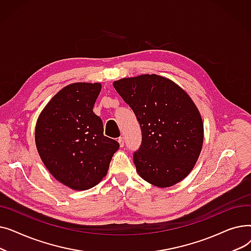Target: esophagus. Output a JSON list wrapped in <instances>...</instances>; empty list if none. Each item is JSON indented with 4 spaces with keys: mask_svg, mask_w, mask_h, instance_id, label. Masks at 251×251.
Segmentation results:
<instances>
[{
    "mask_svg": "<svg viewBox=\"0 0 251 251\" xmlns=\"http://www.w3.org/2000/svg\"><path fill=\"white\" fill-rule=\"evenodd\" d=\"M118 142H119V144H120V147H121V148H123V147H124V144H125L124 137H119V138H118Z\"/></svg>",
    "mask_w": 251,
    "mask_h": 251,
    "instance_id": "obj_1",
    "label": "esophagus"
}]
</instances>
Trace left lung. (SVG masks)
I'll use <instances>...</instances> for the list:
<instances>
[{
    "instance_id": "obj_1",
    "label": "left lung",
    "mask_w": 251,
    "mask_h": 251,
    "mask_svg": "<svg viewBox=\"0 0 251 251\" xmlns=\"http://www.w3.org/2000/svg\"><path fill=\"white\" fill-rule=\"evenodd\" d=\"M113 85L140 124L141 146L133 154L138 175L161 188L187 177L203 143L202 119L187 92L156 74L122 78Z\"/></svg>"
}]
</instances>
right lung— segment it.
Here are the masks:
<instances>
[{
    "label": "right lung",
    "mask_w": 251,
    "mask_h": 251,
    "mask_svg": "<svg viewBox=\"0 0 251 251\" xmlns=\"http://www.w3.org/2000/svg\"><path fill=\"white\" fill-rule=\"evenodd\" d=\"M101 84L76 82L63 87L39 114L37 152L57 181L87 190L107 175L119 143L103 135L101 119L92 109Z\"/></svg>",
    "instance_id": "add662e5"
}]
</instances>
